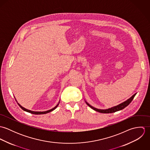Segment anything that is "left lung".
Masks as SVG:
<instances>
[{"instance_id": "left-lung-1", "label": "left lung", "mask_w": 150, "mask_h": 150, "mask_svg": "<svg viewBox=\"0 0 150 150\" xmlns=\"http://www.w3.org/2000/svg\"><path fill=\"white\" fill-rule=\"evenodd\" d=\"M136 95V93H134L133 96H132L128 100H127L126 101L122 102V103H121V104H120V105H118L117 106L111 107V108H107V109H104V110H103V109H98V108H96L95 107H93V106H91L89 103H88L86 101V103L89 107H91V108H92L95 111H98L99 112H101V113H112V112H114L121 110L124 109L125 107L128 106L129 105L130 103V102L132 101V100L133 99V98H134V97Z\"/></svg>"}]
</instances>
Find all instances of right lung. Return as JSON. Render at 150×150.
Here are the masks:
<instances>
[{"label":"right lung","mask_w":150,"mask_h":150,"mask_svg":"<svg viewBox=\"0 0 150 150\" xmlns=\"http://www.w3.org/2000/svg\"><path fill=\"white\" fill-rule=\"evenodd\" d=\"M16 101H17V100H16ZM59 102H60V101H59ZM59 102L58 104L55 107H54V108H52V109H50V110H47V111H31V110H28V109H26V108H25L22 107V106H21V105H20L17 102H17L18 105H19V106L21 107L23 110H24V111H26V112H30V113H31V114H47V113H48V112H51V111H53L54 110H55L57 107H58V106L59 105Z\"/></svg>","instance_id":"right-lung-1"}]
</instances>
